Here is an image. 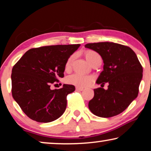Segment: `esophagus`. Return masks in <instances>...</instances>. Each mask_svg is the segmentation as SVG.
<instances>
[{
    "mask_svg": "<svg viewBox=\"0 0 151 151\" xmlns=\"http://www.w3.org/2000/svg\"><path fill=\"white\" fill-rule=\"evenodd\" d=\"M76 91H83L84 88H82V87H78V86H76Z\"/></svg>",
    "mask_w": 151,
    "mask_h": 151,
    "instance_id": "obj_1",
    "label": "esophagus"
}]
</instances>
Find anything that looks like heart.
I'll use <instances>...</instances> for the list:
<instances>
[{"label": "heart", "mask_w": 151, "mask_h": 151, "mask_svg": "<svg viewBox=\"0 0 151 151\" xmlns=\"http://www.w3.org/2000/svg\"><path fill=\"white\" fill-rule=\"evenodd\" d=\"M84 56L88 63L93 66L96 64L102 63V58L96 51L93 50H86L84 52ZM75 58V55H71L66 61L65 65V69L66 71H69L71 69L72 63ZM66 82L68 84L78 86V87H85L89 85L93 82V78L88 76H80L78 74L68 76L66 79Z\"/></svg>", "instance_id": "obj_1"}]
</instances>
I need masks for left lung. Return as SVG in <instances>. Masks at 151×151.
Returning a JSON list of instances; mask_svg holds the SVG:
<instances>
[{
    "label": "left lung",
    "mask_w": 151,
    "mask_h": 151,
    "mask_svg": "<svg viewBox=\"0 0 151 151\" xmlns=\"http://www.w3.org/2000/svg\"><path fill=\"white\" fill-rule=\"evenodd\" d=\"M102 57L103 71L96 80L101 87L94 89V97L88 108L94 115L111 117L123 112L137 97L143 69L135 53L127 46L114 42L88 43ZM109 84L105 90L103 86Z\"/></svg>",
    "instance_id": "8db88e82"
}]
</instances>
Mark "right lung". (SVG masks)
<instances>
[{
    "instance_id": "right-lung-1",
    "label": "right lung",
    "mask_w": 151,
    "mask_h": 151,
    "mask_svg": "<svg viewBox=\"0 0 151 151\" xmlns=\"http://www.w3.org/2000/svg\"><path fill=\"white\" fill-rule=\"evenodd\" d=\"M80 46L52 45L31 49L14 66L12 71V96L22 111L38 122L59 118L67 107V96L75 91L71 84L51 90L58 78L64 77L65 65Z\"/></svg>"
}]
</instances>
